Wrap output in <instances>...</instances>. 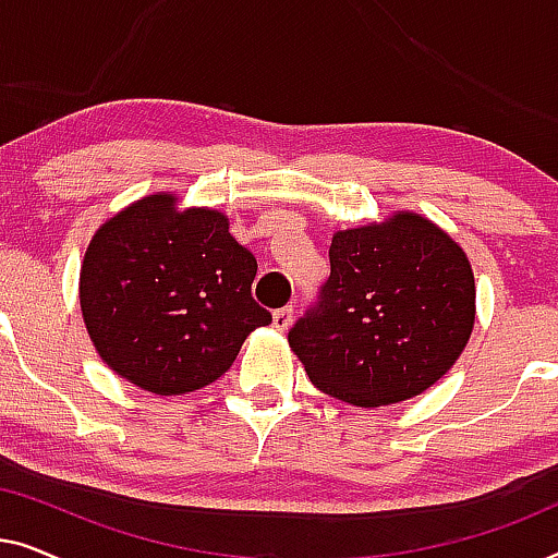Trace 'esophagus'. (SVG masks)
<instances>
[{
	"instance_id": "34e87169",
	"label": "esophagus",
	"mask_w": 558,
	"mask_h": 558,
	"mask_svg": "<svg viewBox=\"0 0 558 558\" xmlns=\"http://www.w3.org/2000/svg\"><path fill=\"white\" fill-rule=\"evenodd\" d=\"M292 317H294V310L292 307H281V310L274 312V317H271L274 330H279V332L289 330V325H292Z\"/></svg>"
}]
</instances>
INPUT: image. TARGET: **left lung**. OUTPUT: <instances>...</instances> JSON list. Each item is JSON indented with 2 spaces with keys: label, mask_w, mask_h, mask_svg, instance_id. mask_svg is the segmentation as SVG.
I'll use <instances>...</instances> for the list:
<instances>
[{
  "label": "left lung",
  "mask_w": 558,
  "mask_h": 558,
  "mask_svg": "<svg viewBox=\"0 0 558 558\" xmlns=\"http://www.w3.org/2000/svg\"><path fill=\"white\" fill-rule=\"evenodd\" d=\"M475 327V274L464 248L411 210L332 235L330 279L289 348L319 391L361 409L437 384Z\"/></svg>",
  "instance_id": "left-lung-1"
}]
</instances>
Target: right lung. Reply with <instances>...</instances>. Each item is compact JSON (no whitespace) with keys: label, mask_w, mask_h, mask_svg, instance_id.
<instances>
[{"label":"right lung","mask_w":558,"mask_h":558,"mask_svg":"<svg viewBox=\"0 0 558 558\" xmlns=\"http://www.w3.org/2000/svg\"><path fill=\"white\" fill-rule=\"evenodd\" d=\"M216 208L144 195L98 226L81 264L78 300L96 353L155 396L210 386L271 315L251 296L256 258Z\"/></svg>","instance_id":"right-lung-1"}]
</instances>
